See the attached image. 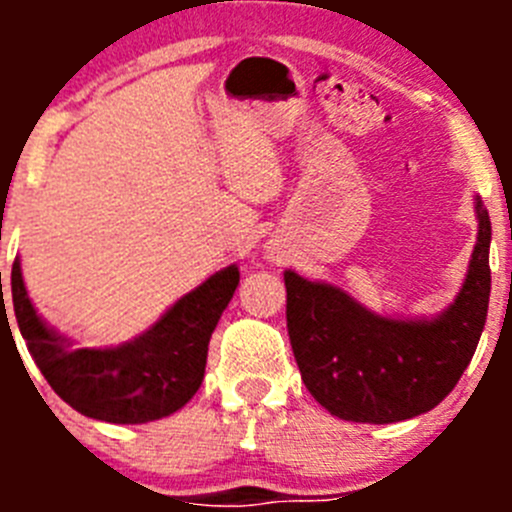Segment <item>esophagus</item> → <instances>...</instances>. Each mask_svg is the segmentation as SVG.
<instances>
[{"instance_id": "1", "label": "esophagus", "mask_w": 512, "mask_h": 512, "mask_svg": "<svg viewBox=\"0 0 512 512\" xmlns=\"http://www.w3.org/2000/svg\"><path fill=\"white\" fill-rule=\"evenodd\" d=\"M269 259H271V256H269Z\"/></svg>"}]
</instances>
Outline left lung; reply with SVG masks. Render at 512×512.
<instances>
[{
	"instance_id": "obj_1",
	"label": "left lung",
	"mask_w": 512,
	"mask_h": 512,
	"mask_svg": "<svg viewBox=\"0 0 512 512\" xmlns=\"http://www.w3.org/2000/svg\"><path fill=\"white\" fill-rule=\"evenodd\" d=\"M477 243L459 295L436 318L377 315L341 287L284 271L287 330L302 382L341 420L397 423L428 413L477 351L490 305L492 225L474 197Z\"/></svg>"
}]
</instances>
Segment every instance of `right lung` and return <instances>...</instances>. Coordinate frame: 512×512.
<instances>
[{"instance_id": "1", "label": "right lung", "mask_w": 512, "mask_h": 512, "mask_svg": "<svg viewBox=\"0 0 512 512\" xmlns=\"http://www.w3.org/2000/svg\"><path fill=\"white\" fill-rule=\"evenodd\" d=\"M238 279L241 271L235 264L215 271L176 300L146 333L107 348L74 346L40 318L27 297L20 259L12 264V307L27 351L63 402L87 418L135 425L176 413L200 390L207 343ZM0 315L7 318L4 300Z\"/></svg>"}]
</instances>
